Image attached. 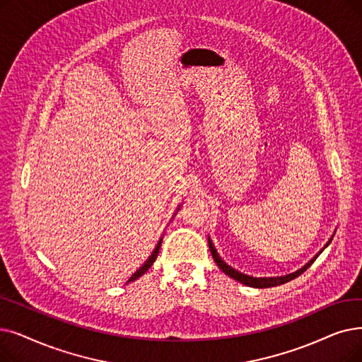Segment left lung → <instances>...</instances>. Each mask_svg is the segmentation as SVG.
Instances as JSON below:
<instances>
[{
  "mask_svg": "<svg viewBox=\"0 0 362 362\" xmlns=\"http://www.w3.org/2000/svg\"><path fill=\"white\" fill-rule=\"evenodd\" d=\"M332 240H333V237L329 238V241L327 243L325 247H328V244L332 243ZM325 247H324V248H325ZM209 248H210L211 256H213L214 262L217 263L218 268L222 269L228 276L233 278L235 281L241 282V284H244V286H247V287H253V288H269V287H276V286H281V284H286V282H288V281L297 278L298 275H302V274L309 268V266H310L313 262H315V259H317V257H313L312 260H309V262L303 266V268H300V269L293 272V274L284 275V276H276V278H257V276H251V275L243 274V272H240L238 269L232 268V266H230L229 263H226L225 259L218 255V251H217V248H216V245H214V243L211 241L210 237H209Z\"/></svg>",
  "mask_w": 362,
  "mask_h": 362,
  "instance_id": "8db88e82",
  "label": "left lung"
}]
</instances>
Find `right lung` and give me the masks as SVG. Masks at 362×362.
I'll return each mask as SVG.
<instances>
[{
  "mask_svg": "<svg viewBox=\"0 0 362 362\" xmlns=\"http://www.w3.org/2000/svg\"><path fill=\"white\" fill-rule=\"evenodd\" d=\"M179 209H180V206L177 207V211H179ZM161 243H163V238L158 241V244H156V247H155V250L152 251V255L149 256V259L144 263V266H142V268H139L132 276H130V279L127 281V282H132V281H136L137 278H140V276H142V275H145L146 272H148V269L151 268V266L153 264V262H155V259L156 257H158V253H160V248H161Z\"/></svg>",
  "mask_w": 362,
  "mask_h": 362,
  "instance_id": "1",
  "label": "right lung"
}]
</instances>
